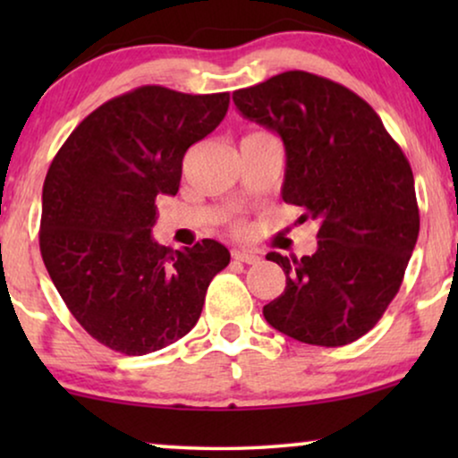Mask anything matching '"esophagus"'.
I'll use <instances>...</instances> for the list:
<instances>
[{
  "mask_svg": "<svg viewBox=\"0 0 458 458\" xmlns=\"http://www.w3.org/2000/svg\"><path fill=\"white\" fill-rule=\"evenodd\" d=\"M231 256H233V260H240V262H246V265H254V262L260 260V256L252 252V250H233L231 252Z\"/></svg>",
  "mask_w": 458,
  "mask_h": 458,
  "instance_id": "34e87169",
  "label": "esophagus"
}]
</instances>
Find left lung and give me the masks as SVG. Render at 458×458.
<instances>
[{
	"label": "left lung",
	"mask_w": 458,
	"mask_h": 458,
	"mask_svg": "<svg viewBox=\"0 0 458 458\" xmlns=\"http://www.w3.org/2000/svg\"><path fill=\"white\" fill-rule=\"evenodd\" d=\"M237 110L279 133L284 202L318 223L312 256L267 254L285 290L262 309L281 334L346 346L371 331L403 285L419 235L409 160L365 99L335 81L287 71L233 93Z\"/></svg>",
	"instance_id": "left-lung-1"
}]
</instances>
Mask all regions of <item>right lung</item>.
Instances as JSON below:
<instances>
[{
	"label": "right lung",
	"mask_w": 458,
	"mask_h": 458,
	"mask_svg": "<svg viewBox=\"0 0 458 458\" xmlns=\"http://www.w3.org/2000/svg\"><path fill=\"white\" fill-rule=\"evenodd\" d=\"M227 108L229 93L137 87L83 118L49 165L43 262L81 327L114 352H156L190 334L229 265L215 240L185 250L152 240L156 198L179 191L185 152Z\"/></svg>",
	"instance_id": "1"
}]
</instances>
